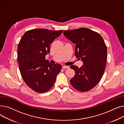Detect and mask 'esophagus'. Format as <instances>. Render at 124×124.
<instances>
[{"mask_svg": "<svg viewBox=\"0 0 124 124\" xmlns=\"http://www.w3.org/2000/svg\"><path fill=\"white\" fill-rule=\"evenodd\" d=\"M69 68V66H63L62 67L63 69H68Z\"/></svg>", "mask_w": 124, "mask_h": 124, "instance_id": "obj_1", "label": "esophagus"}]
</instances>
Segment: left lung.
Listing matches in <instances>:
<instances>
[{
	"instance_id": "left-lung-1",
	"label": "left lung",
	"mask_w": 124,
	"mask_h": 124,
	"mask_svg": "<svg viewBox=\"0 0 124 124\" xmlns=\"http://www.w3.org/2000/svg\"><path fill=\"white\" fill-rule=\"evenodd\" d=\"M63 34L76 44L75 55L83 62L79 68L70 66L75 73L70 83L79 92H87L100 82L105 72L107 46L98 32L87 28L64 31Z\"/></svg>"
}]
</instances>
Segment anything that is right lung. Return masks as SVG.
Here are the masks:
<instances>
[{"label":"right lung","instance_id":"right-lung-1","mask_svg":"<svg viewBox=\"0 0 124 124\" xmlns=\"http://www.w3.org/2000/svg\"><path fill=\"white\" fill-rule=\"evenodd\" d=\"M62 30L32 29L26 31L17 46L19 69L24 82L39 93L48 92L54 85L62 66L50 64L45 56L50 53V44Z\"/></svg>","mask_w":124,"mask_h":124}]
</instances>
